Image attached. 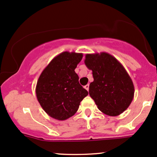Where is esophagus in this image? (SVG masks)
Listing matches in <instances>:
<instances>
[{
  "label": "esophagus",
  "mask_w": 157,
  "mask_h": 157,
  "mask_svg": "<svg viewBox=\"0 0 157 157\" xmlns=\"http://www.w3.org/2000/svg\"><path fill=\"white\" fill-rule=\"evenodd\" d=\"M84 88H85V89H86L87 91H89V84H87V85H86L85 86H84Z\"/></svg>",
  "instance_id": "34e87169"
}]
</instances>
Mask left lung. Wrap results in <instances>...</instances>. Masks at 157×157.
I'll list each match as a JSON object with an SVG mask.
<instances>
[{
	"mask_svg": "<svg viewBox=\"0 0 157 157\" xmlns=\"http://www.w3.org/2000/svg\"><path fill=\"white\" fill-rule=\"evenodd\" d=\"M85 65L92 71L94 81L89 95L104 114L117 116L125 111L134 97V86L124 67L109 53L86 54Z\"/></svg>",
	"mask_w": 157,
	"mask_h": 157,
	"instance_id": "left-lung-1",
	"label": "left lung"
}]
</instances>
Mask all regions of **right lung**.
<instances>
[{
    "instance_id": "obj_1",
    "label": "right lung",
    "mask_w": 157,
    "mask_h": 157,
    "mask_svg": "<svg viewBox=\"0 0 157 157\" xmlns=\"http://www.w3.org/2000/svg\"><path fill=\"white\" fill-rule=\"evenodd\" d=\"M82 53L64 52L50 62L38 79L36 94L42 109L51 118L64 121L73 116L88 92L75 71Z\"/></svg>"
}]
</instances>
